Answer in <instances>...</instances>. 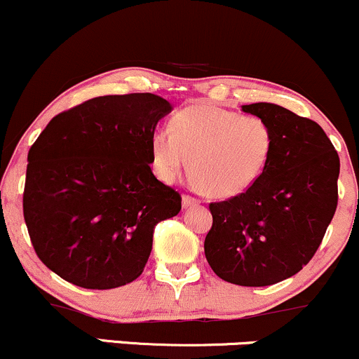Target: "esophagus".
Masks as SVG:
<instances>
[{
    "instance_id": "obj_1",
    "label": "esophagus",
    "mask_w": 359,
    "mask_h": 359,
    "mask_svg": "<svg viewBox=\"0 0 359 359\" xmlns=\"http://www.w3.org/2000/svg\"><path fill=\"white\" fill-rule=\"evenodd\" d=\"M200 201L196 198H193L190 195H183V207L188 208V207H193V205H198Z\"/></svg>"
}]
</instances>
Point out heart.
I'll list each match as a JSON object with an SVG mask.
<instances>
[{"mask_svg": "<svg viewBox=\"0 0 359 359\" xmlns=\"http://www.w3.org/2000/svg\"><path fill=\"white\" fill-rule=\"evenodd\" d=\"M169 130L151 139L152 168L172 183L188 168L195 187L215 198H231L252 187L271 158L273 128L256 115L213 104H193L172 116Z\"/></svg>", "mask_w": 359, "mask_h": 359, "instance_id": "heart-1", "label": "heart"}]
</instances>
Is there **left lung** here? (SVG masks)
Returning a JSON list of instances; mask_svg holds the SVG:
<instances>
[{"label": "left lung", "mask_w": 359, "mask_h": 359, "mask_svg": "<svg viewBox=\"0 0 359 359\" xmlns=\"http://www.w3.org/2000/svg\"><path fill=\"white\" fill-rule=\"evenodd\" d=\"M243 111L271 126V158L249 190L210 203L205 256L224 281L268 287L297 275L319 249L337 207L339 156L319 123L280 104Z\"/></svg>", "instance_id": "obj_1"}]
</instances>
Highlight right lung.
Segmentation results:
<instances>
[{"mask_svg":"<svg viewBox=\"0 0 359 359\" xmlns=\"http://www.w3.org/2000/svg\"><path fill=\"white\" fill-rule=\"evenodd\" d=\"M171 110L152 93L98 96L55 115L30 147L23 217L62 280L110 290L142 275L156 224L181 210L151 169L152 134Z\"/></svg>","mask_w":359,"mask_h":359,"instance_id":"add662e5","label":"right lung"}]
</instances>
